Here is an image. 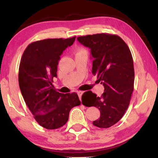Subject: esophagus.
<instances>
[{
    "label": "esophagus",
    "instance_id": "obj_1",
    "mask_svg": "<svg viewBox=\"0 0 158 158\" xmlns=\"http://www.w3.org/2000/svg\"><path fill=\"white\" fill-rule=\"evenodd\" d=\"M83 93H84V91H77V94H78L79 97V99L81 100V95H83Z\"/></svg>",
    "mask_w": 158,
    "mask_h": 158
}]
</instances>
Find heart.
I'll return each instance as SVG.
<instances>
[{
  "label": "heart",
  "instance_id": "b5f03b06",
  "mask_svg": "<svg viewBox=\"0 0 158 158\" xmlns=\"http://www.w3.org/2000/svg\"><path fill=\"white\" fill-rule=\"evenodd\" d=\"M79 54H87V51L84 48H79L76 51V56Z\"/></svg>",
  "mask_w": 158,
  "mask_h": 158
}]
</instances>
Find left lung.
I'll return each instance as SVG.
<instances>
[{
	"instance_id": "8db88e82",
	"label": "left lung",
	"mask_w": 158,
	"mask_h": 158,
	"mask_svg": "<svg viewBox=\"0 0 158 158\" xmlns=\"http://www.w3.org/2000/svg\"><path fill=\"white\" fill-rule=\"evenodd\" d=\"M77 40L90 49L92 73L105 87L101 97L90 91L83 94L81 100L86 98L85 106H94L100 111V118L93 122L95 126L110 127L121 120L130 105L135 81L132 53L116 35H88L78 37Z\"/></svg>"
}]
</instances>
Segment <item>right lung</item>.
I'll return each instance as SVG.
<instances>
[{
	"label": "right lung",
	"mask_w": 158,
	"mask_h": 158,
	"mask_svg": "<svg viewBox=\"0 0 158 158\" xmlns=\"http://www.w3.org/2000/svg\"><path fill=\"white\" fill-rule=\"evenodd\" d=\"M75 38L76 36L32 42L21 58L19 84L21 94L35 121L48 130L63 126L72 108L81 104L76 93L63 94L52 84L53 77H57L60 55L73 44Z\"/></svg>",
	"instance_id": "obj_1"
}]
</instances>
